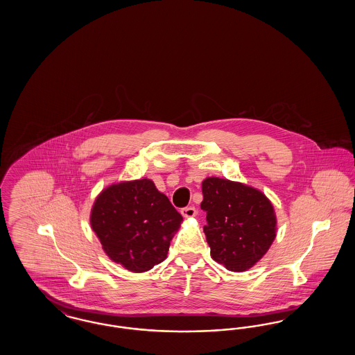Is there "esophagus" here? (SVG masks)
Segmentation results:
<instances>
[{
    "label": "esophagus",
    "instance_id": "1",
    "mask_svg": "<svg viewBox=\"0 0 355 355\" xmlns=\"http://www.w3.org/2000/svg\"><path fill=\"white\" fill-rule=\"evenodd\" d=\"M181 214L185 217V218H191L197 214V210L194 206H189V207H184L181 209Z\"/></svg>",
    "mask_w": 355,
    "mask_h": 355
}]
</instances>
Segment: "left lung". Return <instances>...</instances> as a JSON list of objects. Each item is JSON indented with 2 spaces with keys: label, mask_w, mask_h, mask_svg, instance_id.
I'll return each mask as SVG.
<instances>
[{
  "label": "left lung",
  "mask_w": 355,
  "mask_h": 355,
  "mask_svg": "<svg viewBox=\"0 0 355 355\" xmlns=\"http://www.w3.org/2000/svg\"><path fill=\"white\" fill-rule=\"evenodd\" d=\"M203 232L211 258L227 270H249L277 236L270 200L258 189L218 177L202 181Z\"/></svg>",
  "instance_id": "1"
}]
</instances>
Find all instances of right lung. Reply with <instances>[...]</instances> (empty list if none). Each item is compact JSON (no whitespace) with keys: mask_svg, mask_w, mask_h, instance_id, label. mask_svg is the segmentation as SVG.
Masks as SVG:
<instances>
[{"mask_svg":"<svg viewBox=\"0 0 355 355\" xmlns=\"http://www.w3.org/2000/svg\"><path fill=\"white\" fill-rule=\"evenodd\" d=\"M182 220L149 178L105 187L90 211V225L103 252L133 272L150 270L168 257Z\"/></svg>","mask_w":355,"mask_h":355,"instance_id":"obj_1","label":"right lung"}]
</instances>
